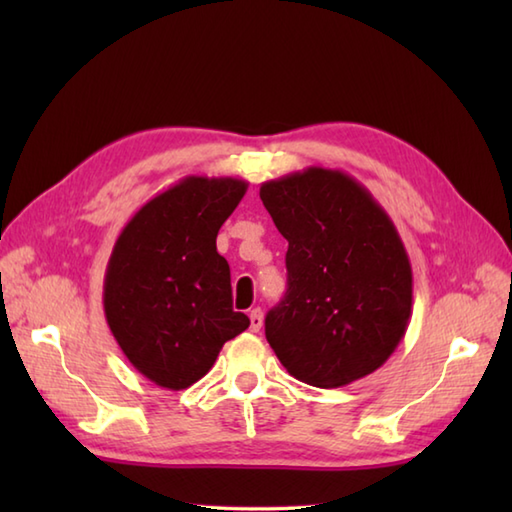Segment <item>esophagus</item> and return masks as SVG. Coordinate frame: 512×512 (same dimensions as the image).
Instances as JSON below:
<instances>
[{"label":"esophagus","instance_id":"1","mask_svg":"<svg viewBox=\"0 0 512 512\" xmlns=\"http://www.w3.org/2000/svg\"><path fill=\"white\" fill-rule=\"evenodd\" d=\"M262 325H264V312L255 308L253 312H250V332H259L262 330Z\"/></svg>","mask_w":512,"mask_h":512}]
</instances>
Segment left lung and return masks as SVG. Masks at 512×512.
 Returning <instances> with one entry per match:
<instances>
[{
	"mask_svg": "<svg viewBox=\"0 0 512 512\" xmlns=\"http://www.w3.org/2000/svg\"><path fill=\"white\" fill-rule=\"evenodd\" d=\"M288 239V290L266 339L301 383L343 387L376 372L407 332L413 275L374 195L341 169L308 167L259 189Z\"/></svg>",
	"mask_w": 512,
	"mask_h": 512,
	"instance_id": "left-lung-1",
	"label": "left lung"
}]
</instances>
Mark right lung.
<instances>
[{
  "label": "right lung",
  "instance_id": "1",
  "mask_svg": "<svg viewBox=\"0 0 512 512\" xmlns=\"http://www.w3.org/2000/svg\"><path fill=\"white\" fill-rule=\"evenodd\" d=\"M246 189L239 178L187 176L140 206L116 239L105 319L127 361L158 387L198 383L250 325L233 310L231 268L215 246Z\"/></svg>",
  "mask_w": 512,
  "mask_h": 512
}]
</instances>
